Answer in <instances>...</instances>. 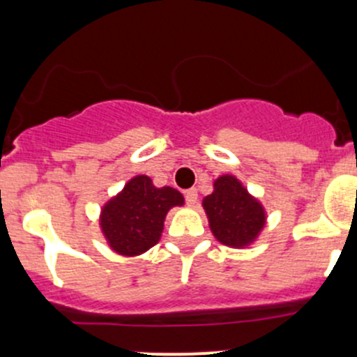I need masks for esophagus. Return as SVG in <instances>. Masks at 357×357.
I'll list each match as a JSON object with an SVG mask.
<instances>
[{"label": "esophagus", "instance_id": "obj_1", "mask_svg": "<svg viewBox=\"0 0 357 357\" xmlns=\"http://www.w3.org/2000/svg\"><path fill=\"white\" fill-rule=\"evenodd\" d=\"M185 201L189 206H196L197 203V190L196 189H189L185 190Z\"/></svg>", "mask_w": 357, "mask_h": 357}]
</instances>
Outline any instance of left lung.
<instances>
[{"label": "left lung", "instance_id": "obj_1", "mask_svg": "<svg viewBox=\"0 0 357 357\" xmlns=\"http://www.w3.org/2000/svg\"><path fill=\"white\" fill-rule=\"evenodd\" d=\"M213 189L203 199V208L216 241L237 249L251 245L266 223L263 204L234 175L218 177Z\"/></svg>", "mask_w": 357, "mask_h": 357}]
</instances>
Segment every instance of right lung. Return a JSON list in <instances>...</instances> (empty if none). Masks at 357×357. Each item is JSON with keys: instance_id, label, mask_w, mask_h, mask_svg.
Masks as SVG:
<instances>
[{"instance_id": "add662e5", "label": "right lung", "mask_w": 357, "mask_h": 357, "mask_svg": "<svg viewBox=\"0 0 357 357\" xmlns=\"http://www.w3.org/2000/svg\"><path fill=\"white\" fill-rule=\"evenodd\" d=\"M182 204L177 189L156 187L148 175H135L102 206L99 225L113 251L139 256L158 244L167 213Z\"/></svg>"}]
</instances>
